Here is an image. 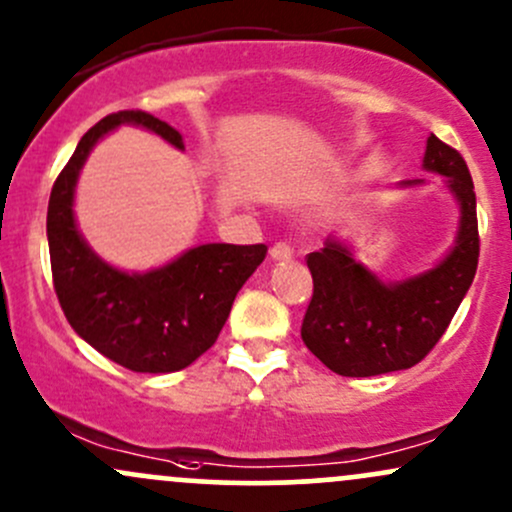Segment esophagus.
Masks as SVG:
<instances>
[{"instance_id": "1", "label": "esophagus", "mask_w": 512, "mask_h": 512, "mask_svg": "<svg viewBox=\"0 0 512 512\" xmlns=\"http://www.w3.org/2000/svg\"><path fill=\"white\" fill-rule=\"evenodd\" d=\"M291 255H294V247L289 243H274L269 247V257L272 260H291Z\"/></svg>"}]
</instances>
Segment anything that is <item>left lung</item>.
<instances>
[{
	"mask_svg": "<svg viewBox=\"0 0 512 512\" xmlns=\"http://www.w3.org/2000/svg\"><path fill=\"white\" fill-rule=\"evenodd\" d=\"M425 170L445 174L462 204L457 245L435 269L384 284L355 262L338 240L311 252L313 296L301 323L308 350L340 376H376L411 369L437 345L479 267V221L469 167L452 145L428 138ZM406 184H420L411 179Z\"/></svg>",
	"mask_w": 512,
	"mask_h": 512,
	"instance_id": "1",
	"label": "left lung"
}]
</instances>
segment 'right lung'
I'll list each match as a JSON object with an SVG mask.
<instances>
[{
    "label": "right lung",
    "instance_id": "1",
    "mask_svg": "<svg viewBox=\"0 0 512 512\" xmlns=\"http://www.w3.org/2000/svg\"><path fill=\"white\" fill-rule=\"evenodd\" d=\"M121 123H136L184 148L179 131L140 109L104 116L84 133L48 201L53 286L67 323L111 362L143 374L179 372L216 342L235 296L265 260L267 245H199L145 274L101 262L77 233L72 199L89 150Z\"/></svg>",
    "mask_w": 512,
    "mask_h": 512
}]
</instances>
